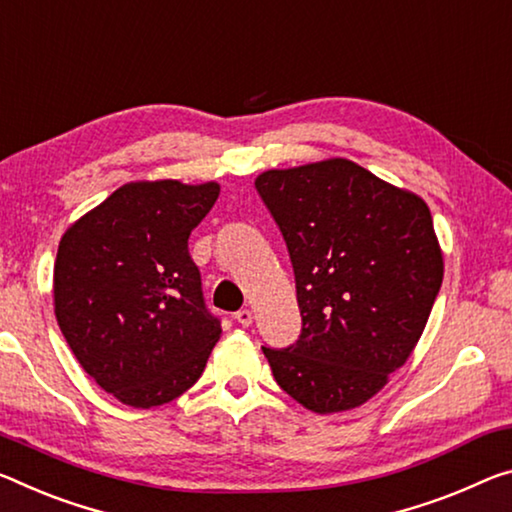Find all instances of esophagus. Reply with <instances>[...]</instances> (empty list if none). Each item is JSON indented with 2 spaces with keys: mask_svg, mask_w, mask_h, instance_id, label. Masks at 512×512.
Segmentation results:
<instances>
[{
  "mask_svg": "<svg viewBox=\"0 0 512 512\" xmlns=\"http://www.w3.org/2000/svg\"><path fill=\"white\" fill-rule=\"evenodd\" d=\"M234 319H237V323H241L243 328H248L250 323H253V312H250V310H239L237 314H234Z\"/></svg>",
  "mask_w": 512,
  "mask_h": 512,
  "instance_id": "obj_1",
  "label": "esophagus"
}]
</instances>
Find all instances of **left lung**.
<instances>
[{
	"label": "left lung",
	"mask_w": 512,
	"mask_h": 512,
	"mask_svg": "<svg viewBox=\"0 0 512 512\" xmlns=\"http://www.w3.org/2000/svg\"><path fill=\"white\" fill-rule=\"evenodd\" d=\"M255 189L285 237L303 328L262 346L307 410L358 408L415 351L442 287L431 209L348 159L266 170Z\"/></svg>",
	"instance_id": "8db88e82"
}]
</instances>
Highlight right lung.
I'll return each instance as SVG.
<instances>
[{"label": "right lung", "instance_id": "right-lung-1", "mask_svg": "<svg viewBox=\"0 0 512 512\" xmlns=\"http://www.w3.org/2000/svg\"><path fill=\"white\" fill-rule=\"evenodd\" d=\"M218 193L216 182H129L61 237L56 321L84 371L120 403L177 399L221 337L189 255V234Z\"/></svg>", "mask_w": 512, "mask_h": 512}]
</instances>
